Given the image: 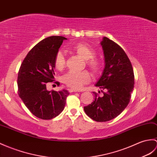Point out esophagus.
I'll return each mask as SVG.
<instances>
[{
	"mask_svg": "<svg viewBox=\"0 0 157 157\" xmlns=\"http://www.w3.org/2000/svg\"><path fill=\"white\" fill-rule=\"evenodd\" d=\"M69 90V92H79V90H76V89H74V88H70L68 90Z\"/></svg>",
	"mask_w": 157,
	"mask_h": 157,
	"instance_id": "34e87169",
	"label": "esophagus"
}]
</instances>
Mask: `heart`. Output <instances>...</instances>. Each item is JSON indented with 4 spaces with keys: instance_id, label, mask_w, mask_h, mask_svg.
<instances>
[{
    "instance_id": "b5f03b06",
    "label": "heart",
    "mask_w": 157,
    "mask_h": 157,
    "mask_svg": "<svg viewBox=\"0 0 157 157\" xmlns=\"http://www.w3.org/2000/svg\"><path fill=\"white\" fill-rule=\"evenodd\" d=\"M70 49L86 59V63L93 74L100 75L104 69V63L100 59L95 57L96 52L92 47L83 43H78L70 47ZM66 61L63 53L59 51L55 55L54 65L58 70H62L65 66ZM90 73L84 70L82 71H70L62 78V82L68 87L78 89L83 84L90 81Z\"/></svg>"
}]
</instances>
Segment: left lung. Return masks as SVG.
I'll return each mask as SVG.
<instances>
[{
  "instance_id": "8db88e82",
  "label": "left lung",
  "mask_w": 157,
  "mask_h": 157,
  "mask_svg": "<svg viewBox=\"0 0 157 157\" xmlns=\"http://www.w3.org/2000/svg\"><path fill=\"white\" fill-rule=\"evenodd\" d=\"M101 45L105 64L96 86L101 89L103 95L94 92L95 99L83 109L95 121L107 122L121 114L129 104L134 75L132 63L121 47L108 37H104Z\"/></svg>"
}]
</instances>
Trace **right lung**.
<instances>
[{"label":"right lung","mask_w":157,"mask_h":157,"mask_svg":"<svg viewBox=\"0 0 157 157\" xmlns=\"http://www.w3.org/2000/svg\"><path fill=\"white\" fill-rule=\"evenodd\" d=\"M62 36H52L39 42L29 51L18 73V94L33 114L50 120L64 109L67 90L47 91V83L54 81V57L63 40ZM57 86L59 82H55Z\"/></svg>","instance_id":"obj_1"}]
</instances>
